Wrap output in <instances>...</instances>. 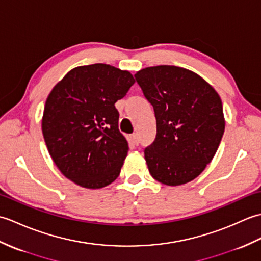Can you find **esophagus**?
<instances>
[{"label": "esophagus", "instance_id": "34e87169", "mask_svg": "<svg viewBox=\"0 0 261 261\" xmlns=\"http://www.w3.org/2000/svg\"><path fill=\"white\" fill-rule=\"evenodd\" d=\"M131 139H132V142H134L136 146L139 145V137H138V135H137V134H134V135H132V136H131Z\"/></svg>", "mask_w": 261, "mask_h": 261}]
</instances>
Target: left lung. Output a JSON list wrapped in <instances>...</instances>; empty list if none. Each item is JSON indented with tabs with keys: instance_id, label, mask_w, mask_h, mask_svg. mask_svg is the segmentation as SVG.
I'll return each instance as SVG.
<instances>
[{
	"instance_id": "left-lung-1",
	"label": "left lung",
	"mask_w": 261,
	"mask_h": 261,
	"mask_svg": "<svg viewBox=\"0 0 261 261\" xmlns=\"http://www.w3.org/2000/svg\"><path fill=\"white\" fill-rule=\"evenodd\" d=\"M154 110L157 136L145 149L149 173L167 186L195 179L218 150L225 127L222 101L193 70L160 65L137 71Z\"/></svg>"
}]
</instances>
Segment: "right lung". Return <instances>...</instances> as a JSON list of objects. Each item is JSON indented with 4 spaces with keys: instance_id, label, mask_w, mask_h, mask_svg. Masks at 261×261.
I'll list each match as a JSON object with an SVG mask.
<instances>
[{
    "instance_id": "add662e5",
    "label": "right lung",
    "mask_w": 261,
    "mask_h": 261,
    "mask_svg": "<svg viewBox=\"0 0 261 261\" xmlns=\"http://www.w3.org/2000/svg\"><path fill=\"white\" fill-rule=\"evenodd\" d=\"M135 82L130 71L93 64L69 70L49 93L43 139L55 165L75 184L98 190L118 178L129 145L114 104Z\"/></svg>"
}]
</instances>
